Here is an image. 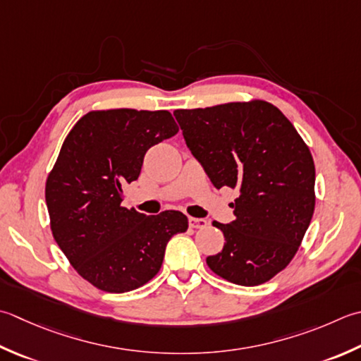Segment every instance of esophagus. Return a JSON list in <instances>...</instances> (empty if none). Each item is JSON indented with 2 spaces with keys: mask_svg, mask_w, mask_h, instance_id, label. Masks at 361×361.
Instances as JSON below:
<instances>
[{
  "mask_svg": "<svg viewBox=\"0 0 361 361\" xmlns=\"http://www.w3.org/2000/svg\"><path fill=\"white\" fill-rule=\"evenodd\" d=\"M208 225L207 219H202V217H189V227L190 228H203Z\"/></svg>",
  "mask_w": 361,
  "mask_h": 361,
  "instance_id": "1",
  "label": "esophagus"
}]
</instances>
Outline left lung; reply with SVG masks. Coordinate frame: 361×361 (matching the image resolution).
<instances>
[{
    "label": "left lung",
    "instance_id": "8db88e82",
    "mask_svg": "<svg viewBox=\"0 0 361 361\" xmlns=\"http://www.w3.org/2000/svg\"><path fill=\"white\" fill-rule=\"evenodd\" d=\"M186 145L213 185L239 189L236 219L213 222L222 252L207 258L219 277L257 286L283 271L314 211V162L279 108L267 102L176 109Z\"/></svg>",
    "mask_w": 361,
    "mask_h": 361
}]
</instances>
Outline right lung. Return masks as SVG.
Masks as SVG:
<instances>
[{"label":"right lung","instance_id":"right-lung-1","mask_svg":"<svg viewBox=\"0 0 361 361\" xmlns=\"http://www.w3.org/2000/svg\"><path fill=\"white\" fill-rule=\"evenodd\" d=\"M169 111H92L78 120L49 172L51 231L76 272L106 293H128L161 269L166 245L188 230L180 211L145 216L122 207L147 150L175 136Z\"/></svg>","mask_w":361,"mask_h":361}]
</instances>
